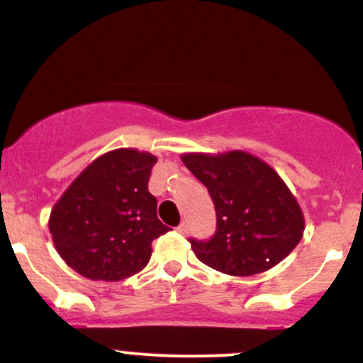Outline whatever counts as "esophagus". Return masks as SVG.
Instances as JSON below:
<instances>
[{
  "mask_svg": "<svg viewBox=\"0 0 363 363\" xmlns=\"http://www.w3.org/2000/svg\"><path fill=\"white\" fill-rule=\"evenodd\" d=\"M177 232H179V234H182V235H187V232H189V228H187V223L182 222L181 225H179Z\"/></svg>",
  "mask_w": 363,
  "mask_h": 363,
  "instance_id": "34e87169",
  "label": "esophagus"
}]
</instances>
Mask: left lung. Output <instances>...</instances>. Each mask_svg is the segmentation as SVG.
I'll list each match as a JSON object with an SVG mask.
<instances>
[{
  "label": "left lung",
  "mask_w": 363,
  "mask_h": 363,
  "mask_svg": "<svg viewBox=\"0 0 363 363\" xmlns=\"http://www.w3.org/2000/svg\"><path fill=\"white\" fill-rule=\"evenodd\" d=\"M182 162L208 187L216 211L210 240L189 239L199 261L232 277L273 268L301 242L303 215L285 182L261 158L234 150L184 153Z\"/></svg>",
  "instance_id": "obj_1"
}]
</instances>
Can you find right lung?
<instances>
[{"mask_svg": "<svg viewBox=\"0 0 363 363\" xmlns=\"http://www.w3.org/2000/svg\"><path fill=\"white\" fill-rule=\"evenodd\" d=\"M157 157L135 148L104 153L62 193L49 218L56 251L90 280L119 281L141 272L152 242L169 230L148 181Z\"/></svg>", "mask_w": 363, "mask_h": 363, "instance_id": "1", "label": "right lung"}]
</instances>
